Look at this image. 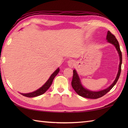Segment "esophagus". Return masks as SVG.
<instances>
[{
  "mask_svg": "<svg viewBox=\"0 0 128 128\" xmlns=\"http://www.w3.org/2000/svg\"><path fill=\"white\" fill-rule=\"evenodd\" d=\"M68 65L70 67H72L74 66V60H72L70 59V60H69L68 62Z\"/></svg>",
  "mask_w": 128,
  "mask_h": 128,
  "instance_id": "obj_1",
  "label": "esophagus"
}]
</instances>
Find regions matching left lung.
<instances>
[{
  "instance_id": "1",
  "label": "left lung",
  "mask_w": 128,
  "mask_h": 128,
  "mask_svg": "<svg viewBox=\"0 0 128 128\" xmlns=\"http://www.w3.org/2000/svg\"><path fill=\"white\" fill-rule=\"evenodd\" d=\"M107 40L108 42L112 43V44H113L115 46L116 50H118V52L119 54V56H120V63H119V70H118L117 76H116L114 81L113 83L109 87V88H107L104 90H102L100 91L94 92V91H89L88 90H87L84 88V87L82 86V85H81L80 78H78V76L75 70H73L72 79V87L73 89L75 90V91L80 96H82L85 98H91V99L98 98L103 96L104 94H107V92H109L110 90L113 88V86L116 85V84L118 80V78H119V76H120V72H121V66H122V52L120 50L119 42L117 40H116L114 35L111 33L110 31H108Z\"/></svg>"
}]
</instances>
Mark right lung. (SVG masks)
<instances>
[{
  "label": "right lung",
  "instance_id": "add662e5",
  "mask_svg": "<svg viewBox=\"0 0 128 128\" xmlns=\"http://www.w3.org/2000/svg\"><path fill=\"white\" fill-rule=\"evenodd\" d=\"M59 72V68L57 69L55 72H54L52 75L50 76V78L48 80L47 82H46V84L43 85L42 87H41L40 88L38 89L37 90L35 91L34 92H31V93H28V94H21L23 96H25V97H34L38 96H40V95H41L43 94L44 93L47 91V90L50 88V87L52 84L53 80H54V78L56 77V76L58 74V72Z\"/></svg>",
  "mask_w": 128,
  "mask_h": 128
}]
</instances>
